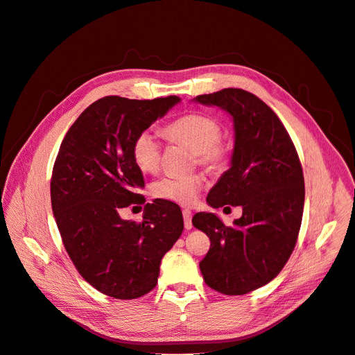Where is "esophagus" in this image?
I'll use <instances>...</instances> for the list:
<instances>
[{
    "instance_id": "esophagus-1",
    "label": "esophagus",
    "mask_w": 355,
    "mask_h": 355,
    "mask_svg": "<svg viewBox=\"0 0 355 355\" xmlns=\"http://www.w3.org/2000/svg\"><path fill=\"white\" fill-rule=\"evenodd\" d=\"M184 222H185V228L187 230H191L192 228V213H191V210L189 209H184Z\"/></svg>"
}]
</instances>
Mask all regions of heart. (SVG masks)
<instances>
[{"label": "heart", "mask_w": 355, "mask_h": 355, "mask_svg": "<svg viewBox=\"0 0 355 355\" xmlns=\"http://www.w3.org/2000/svg\"><path fill=\"white\" fill-rule=\"evenodd\" d=\"M166 136L196 153L197 161L210 171H222L228 164L227 148L220 144L222 127L214 118L191 112L166 125ZM132 158L144 173H155L159 167L161 144L151 130L139 133L132 144ZM204 185L201 175L164 176L151 188L155 198L176 204H191Z\"/></svg>", "instance_id": "obj_1"}]
</instances>
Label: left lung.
Instances as JSON below:
<instances>
[{
    "mask_svg": "<svg viewBox=\"0 0 355 355\" xmlns=\"http://www.w3.org/2000/svg\"><path fill=\"white\" fill-rule=\"evenodd\" d=\"M194 101L227 111L235 132L231 167L207 202L243 207L232 227L214 213L194 214V227L210 239L200 270L216 292L245 295L274 280L295 249L305 201L302 166L280 118L257 96L223 89Z\"/></svg>",
    "mask_w": 355,
    "mask_h": 355,
    "instance_id": "1",
    "label": "left lung"
}]
</instances>
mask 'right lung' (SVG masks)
Returning a JSON list of instances; mask_svg holds the SVG:
<instances>
[{"label":"right lung","mask_w":355,"mask_h":355,"mask_svg":"<svg viewBox=\"0 0 355 355\" xmlns=\"http://www.w3.org/2000/svg\"><path fill=\"white\" fill-rule=\"evenodd\" d=\"M180 99L106 96L71 125L53 166L51 209L63 245L85 282L115 299H136L155 287L163 256L184 231L178 204L154 200L142 222L120 211L144 204L142 171L132 158L135 137Z\"/></svg>","instance_id":"obj_1"}]
</instances>
